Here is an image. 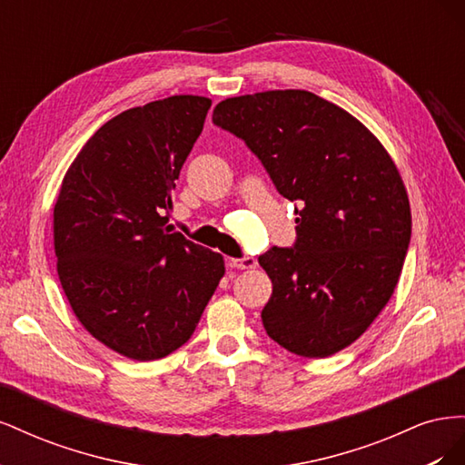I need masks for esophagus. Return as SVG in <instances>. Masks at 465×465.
<instances>
[{
  "label": "esophagus",
  "mask_w": 465,
  "mask_h": 465,
  "mask_svg": "<svg viewBox=\"0 0 465 465\" xmlns=\"http://www.w3.org/2000/svg\"><path fill=\"white\" fill-rule=\"evenodd\" d=\"M231 267H236V270H254V267H258V260L252 258V256L232 258L231 260Z\"/></svg>",
  "instance_id": "1"
}]
</instances>
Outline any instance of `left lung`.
<instances>
[{
  "label": "left lung",
  "instance_id": "obj_1",
  "mask_svg": "<svg viewBox=\"0 0 465 465\" xmlns=\"http://www.w3.org/2000/svg\"><path fill=\"white\" fill-rule=\"evenodd\" d=\"M213 124L241 137L297 203L292 248L258 258L273 285L267 335L308 359L345 349L390 301L411 241L398 166L357 118L301 89L227 98Z\"/></svg>",
  "mask_w": 465,
  "mask_h": 465
}]
</instances>
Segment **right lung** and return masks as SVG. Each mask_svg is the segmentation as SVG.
I'll use <instances>...</instances> for the list:
<instances>
[{
    "label": "right lung",
    "instance_id": "1",
    "mask_svg": "<svg viewBox=\"0 0 465 465\" xmlns=\"http://www.w3.org/2000/svg\"><path fill=\"white\" fill-rule=\"evenodd\" d=\"M209 108L205 96L176 94L108 120L67 168L54 205L58 277L74 314L134 361L184 345L224 275L221 254L164 227Z\"/></svg>",
    "mask_w": 465,
    "mask_h": 465
}]
</instances>
